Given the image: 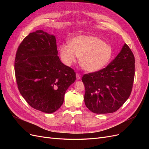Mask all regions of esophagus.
<instances>
[{
  "mask_svg": "<svg viewBox=\"0 0 149 149\" xmlns=\"http://www.w3.org/2000/svg\"><path fill=\"white\" fill-rule=\"evenodd\" d=\"M76 78H77V79H80L81 78V74L79 73H76Z\"/></svg>",
  "mask_w": 149,
  "mask_h": 149,
  "instance_id": "34e87169",
  "label": "esophagus"
}]
</instances>
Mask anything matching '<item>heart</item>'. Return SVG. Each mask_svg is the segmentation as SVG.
<instances>
[{"instance_id":"b5f03b06","label":"heart","mask_w":149,"mask_h":149,"mask_svg":"<svg viewBox=\"0 0 149 149\" xmlns=\"http://www.w3.org/2000/svg\"><path fill=\"white\" fill-rule=\"evenodd\" d=\"M60 57L67 66H70L79 57V64L85 70L95 72L105 68L111 61L113 51L109 44L94 36L80 35L72 39L70 45L60 47Z\"/></svg>"}]
</instances>
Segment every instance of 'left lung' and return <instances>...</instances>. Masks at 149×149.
Listing matches in <instances>:
<instances>
[{
	"mask_svg": "<svg viewBox=\"0 0 149 149\" xmlns=\"http://www.w3.org/2000/svg\"><path fill=\"white\" fill-rule=\"evenodd\" d=\"M134 75L135 58L125 43L118 56L106 68L83 75L86 106L96 114L116 112L130 96Z\"/></svg>",
	"mask_w": 149,
	"mask_h": 149,
	"instance_id": "left-lung-1",
	"label": "left lung"
}]
</instances>
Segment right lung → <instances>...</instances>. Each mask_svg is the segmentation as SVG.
I'll list each match as a JSON object with an SVG mask.
<instances>
[{
  "mask_svg": "<svg viewBox=\"0 0 149 149\" xmlns=\"http://www.w3.org/2000/svg\"><path fill=\"white\" fill-rule=\"evenodd\" d=\"M56 38L43 30L30 33L17 48L15 74L18 89L34 109L53 113L61 107L76 73L61 62Z\"/></svg>",
  "mask_w": 149,
  "mask_h": 149,
  "instance_id": "add662e5",
  "label": "right lung"
}]
</instances>
